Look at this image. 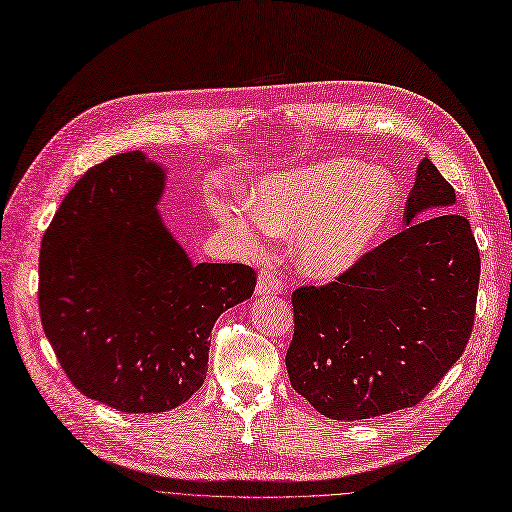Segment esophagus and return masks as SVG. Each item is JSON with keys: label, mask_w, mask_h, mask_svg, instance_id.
<instances>
[{"label": "esophagus", "mask_w": 512, "mask_h": 512, "mask_svg": "<svg viewBox=\"0 0 512 512\" xmlns=\"http://www.w3.org/2000/svg\"><path fill=\"white\" fill-rule=\"evenodd\" d=\"M282 287H285V282H282L278 274L270 270H261L257 282V295H278L282 293Z\"/></svg>", "instance_id": "1"}]
</instances>
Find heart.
Instances as JSON below:
<instances>
[{
	"instance_id": "b5f03b06",
	"label": "heart",
	"mask_w": 512,
	"mask_h": 512,
	"mask_svg": "<svg viewBox=\"0 0 512 512\" xmlns=\"http://www.w3.org/2000/svg\"><path fill=\"white\" fill-rule=\"evenodd\" d=\"M251 208L227 215L251 249H261L270 232H297L299 268L335 278L382 236L396 211V187L363 162L331 158L261 179L251 189Z\"/></svg>"
}]
</instances>
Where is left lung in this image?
<instances>
[{
	"mask_svg": "<svg viewBox=\"0 0 512 512\" xmlns=\"http://www.w3.org/2000/svg\"><path fill=\"white\" fill-rule=\"evenodd\" d=\"M451 183L422 160L407 227L327 285L291 295V386L331 420L418 405L462 356L475 325L481 257ZM437 205L445 214L412 219ZM414 223L411 224L410 221Z\"/></svg>",
	"mask_w": 512,
	"mask_h": 512,
	"instance_id": "left-lung-1",
	"label": "left lung"
}]
</instances>
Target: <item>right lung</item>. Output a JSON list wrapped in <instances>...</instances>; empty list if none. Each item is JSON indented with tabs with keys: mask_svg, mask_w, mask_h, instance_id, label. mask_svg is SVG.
<instances>
[{
	"mask_svg": "<svg viewBox=\"0 0 512 512\" xmlns=\"http://www.w3.org/2000/svg\"><path fill=\"white\" fill-rule=\"evenodd\" d=\"M162 168L111 156L71 187L42 238V327L71 384L124 413L185 403L206 380L215 320L249 299L244 263H198L162 225Z\"/></svg>",
	"mask_w": 512,
	"mask_h": 512,
	"instance_id": "add662e5",
	"label": "right lung"
}]
</instances>
